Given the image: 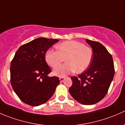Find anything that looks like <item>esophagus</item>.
Segmentation results:
<instances>
[{
  "label": "esophagus",
  "mask_w": 125,
  "mask_h": 125,
  "mask_svg": "<svg viewBox=\"0 0 125 125\" xmlns=\"http://www.w3.org/2000/svg\"><path fill=\"white\" fill-rule=\"evenodd\" d=\"M59 79H60V81L61 82H63V81H64V78H62V77H60Z\"/></svg>",
  "instance_id": "34e87169"
}]
</instances>
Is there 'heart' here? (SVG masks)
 Returning <instances> with one entry per match:
<instances>
[{"mask_svg":"<svg viewBox=\"0 0 125 125\" xmlns=\"http://www.w3.org/2000/svg\"><path fill=\"white\" fill-rule=\"evenodd\" d=\"M57 51L48 50L45 54L46 62L55 68L64 61L65 64L53 70V74L64 77L72 72L81 73L85 71L90 65L93 51L90 47L78 41H66L56 46Z\"/></svg>","mask_w":125,"mask_h":125,"instance_id":"obj_1","label":"heart"}]
</instances>
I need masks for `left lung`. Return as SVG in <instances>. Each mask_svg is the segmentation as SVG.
Returning a JSON list of instances; mask_svg holds the SVG:
<instances>
[{
    "mask_svg": "<svg viewBox=\"0 0 125 125\" xmlns=\"http://www.w3.org/2000/svg\"><path fill=\"white\" fill-rule=\"evenodd\" d=\"M93 51L87 70L78 76H72L70 95L83 105H93L105 96L114 76L113 57L101 43L87 39Z\"/></svg>",
    "mask_w": 125,
    "mask_h": 125,
    "instance_id": "1",
    "label": "left lung"
}]
</instances>
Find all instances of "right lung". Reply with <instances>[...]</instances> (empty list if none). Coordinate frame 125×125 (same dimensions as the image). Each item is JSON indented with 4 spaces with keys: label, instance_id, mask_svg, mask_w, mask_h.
Returning a JSON list of instances; mask_svg holds the SVG:
<instances>
[{
    "label": "right lung",
    "instance_id": "add662e5",
    "mask_svg": "<svg viewBox=\"0 0 125 125\" xmlns=\"http://www.w3.org/2000/svg\"><path fill=\"white\" fill-rule=\"evenodd\" d=\"M58 40L38 38L19 48L10 67L11 83L21 101L33 106L46 102L60 83L48 76L51 70L45 60L47 50Z\"/></svg>",
    "mask_w": 125,
    "mask_h": 125
}]
</instances>
